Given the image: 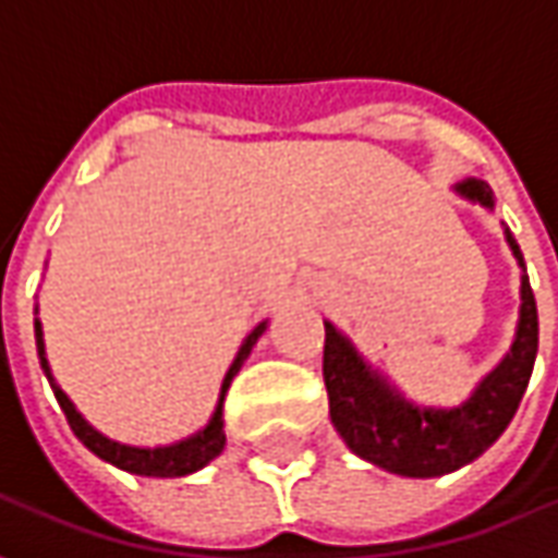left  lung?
I'll return each instance as SVG.
<instances>
[{
    "mask_svg": "<svg viewBox=\"0 0 558 558\" xmlns=\"http://www.w3.org/2000/svg\"><path fill=\"white\" fill-rule=\"evenodd\" d=\"M454 191L472 203L493 208V191L487 182L466 179ZM505 239L517 263L523 266L514 235L505 230ZM535 355L538 307L526 275L520 280V319L511 350L475 386L472 398L454 410L418 407L403 398L386 376L364 362L362 352L338 328L326 323L323 376L331 424L350 445L352 454L367 463L407 478H439L472 463L502 436L523 400Z\"/></svg>",
    "mask_w": 558,
    "mask_h": 558,
    "instance_id": "1",
    "label": "left lung"
}]
</instances>
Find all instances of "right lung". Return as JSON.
Masks as SVG:
<instances>
[{
	"label": "right lung",
	"mask_w": 558,
	"mask_h": 558,
	"mask_svg": "<svg viewBox=\"0 0 558 558\" xmlns=\"http://www.w3.org/2000/svg\"><path fill=\"white\" fill-rule=\"evenodd\" d=\"M35 314H38V307H35ZM266 326L268 323H259V326L244 338L239 352H235L230 371L223 376V386H220L218 407L211 412V418H208L206 427L196 430L194 436L182 439V442L158 445V448H137V445L113 442V439H107L104 433L95 430L89 421L80 415L77 407L68 400L65 391L56 386L53 374H50V364H47V352H44L41 319H35V343H38V359H41L44 376H47V383L53 388L56 400H59V407L65 412L71 430H74V436H77L80 442L89 448L92 454H98L101 460H107V463H113L116 469H125L131 475H146V478H182V475H191L196 469H203L206 463H211V460L223 451V445H227V433H223V398H227V391H230V383L235 379V374H239L242 364L247 362L254 343L263 338Z\"/></svg>",
	"instance_id": "1"
}]
</instances>
